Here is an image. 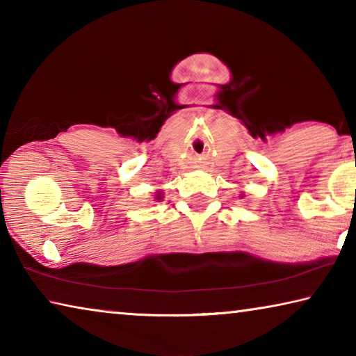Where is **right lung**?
Here are the masks:
<instances>
[{
	"label": "right lung",
	"mask_w": 356,
	"mask_h": 356,
	"mask_svg": "<svg viewBox=\"0 0 356 356\" xmlns=\"http://www.w3.org/2000/svg\"><path fill=\"white\" fill-rule=\"evenodd\" d=\"M160 197H161V196H159V200H160Z\"/></svg>",
	"instance_id": "right-lung-1"
}]
</instances>
